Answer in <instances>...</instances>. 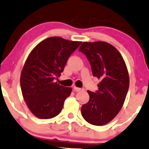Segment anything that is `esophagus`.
<instances>
[{"instance_id":"esophagus-1","label":"esophagus","mask_w":149,"mask_h":149,"mask_svg":"<svg viewBox=\"0 0 149 149\" xmlns=\"http://www.w3.org/2000/svg\"><path fill=\"white\" fill-rule=\"evenodd\" d=\"M73 90H74L75 92H80V91H83V89L77 88V87L74 86V87H73Z\"/></svg>"}]
</instances>
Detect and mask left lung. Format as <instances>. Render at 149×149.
<instances>
[{
  "mask_svg": "<svg viewBox=\"0 0 149 149\" xmlns=\"http://www.w3.org/2000/svg\"><path fill=\"white\" fill-rule=\"evenodd\" d=\"M90 61L92 75L101 80L96 92L88 91L90 100L81 107L89 123L103 125L117 116L123 105L130 79L127 66L116 47L106 42H83L78 49Z\"/></svg>",
  "mask_w": 149,
  "mask_h": 149,
  "instance_id": "obj_1",
  "label": "left lung"
}]
</instances>
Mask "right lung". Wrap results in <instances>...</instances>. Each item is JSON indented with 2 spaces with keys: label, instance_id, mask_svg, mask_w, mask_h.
Wrapping results in <instances>:
<instances>
[{
  "label": "right lung",
  "instance_id": "right-lung-1",
  "mask_svg": "<svg viewBox=\"0 0 149 149\" xmlns=\"http://www.w3.org/2000/svg\"><path fill=\"white\" fill-rule=\"evenodd\" d=\"M81 42L50 37L34 47L26 61L20 78L22 95L33 115L41 119L55 117L62 110L71 88L54 83L71 54Z\"/></svg>",
  "mask_w": 149,
  "mask_h": 149
}]
</instances>
